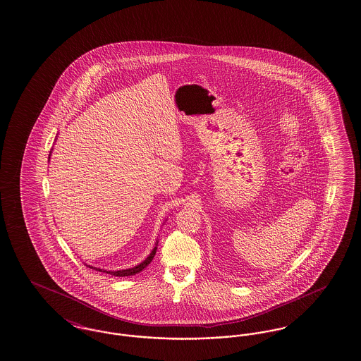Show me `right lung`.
<instances>
[{"label": "right lung", "instance_id": "add662e5", "mask_svg": "<svg viewBox=\"0 0 361 361\" xmlns=\"http://www.w3.org/2000/svg\"><path fill=\"white\" fill-rule=\"evenodd\" d=\"M50 155H51V152H50ZM50 158V157H49ZM157 245H158V240H157V243H155V247H153V250L150 252V255L147 256V257L145 258L142 262H140L138 265H135L133 268L129 269H123V270H105V269L100 268H94V267H91V265H87L88 268L94 269V270H97V271H103V273H106V274H111V276H114V277H128V276H134V274H137V273H140V271H142L150 262H152V259L154 258L155 252H157Z\"/></svg>", "mask_w": 361, "mask_h": 361}]
</instances>
